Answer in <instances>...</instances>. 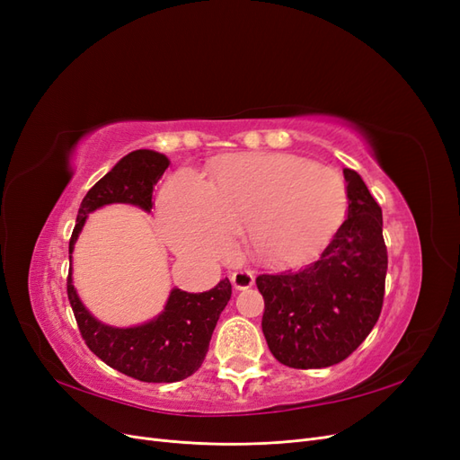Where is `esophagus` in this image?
Returning a JSON list of instances; mask_svg holds the SVG:
<instances>
[{
	"mask_svg": "<svg viewBox=\"0 0 460 460\" xmlns=\"http://www.w3.org/2000/svg\"><path fill=\"white\" fill-rule=\"evenodd\" d=\"M230 282L235 289H247L255 284V276L252 270H235L230 274Z\"/></svg>",
	"mask_w": 460,
	"mask_h": 460,
	"instance_id": "1",
	"label": "esophagus"
}]
</instances>
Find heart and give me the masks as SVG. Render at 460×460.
I'll use <instances>...</instances> for the list:
<instances>
[{
  "label": "heart",
  "instance_id": "1",
  "mask_svg": "<svg viewBox=\"0 0 460 460\" xmlns=\"http://www.w3.org/2000/svg\"><path fill=\"white\" fill-rule=\"evenodd\" d=\"M347 207L340 172L313 161L262 153L226 161L211 184L184 169L164 188L163 225L178 253L222 259L247 228L259 255L297 261L323 247Z\"/></svg>",
  "mask_w": 460,
  "mask_h": 460
}]
</instances>
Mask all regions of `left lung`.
I'll use <instances>...</instances> for the list:
<instances>
[{"instance_id":"1","label":"left lung","mask_w":460,"mask_h":460,"mask_svg":"<svg viewBox=\"0 0 460 460\" xmlns=\"http://www.w3.org/2000/svg\"><path fill=\"white\" fill-rule=\"evenodd\" d=\"M347 218L320 257L299 269L259 274L262 333L289 368H326L349 357L378 323L387 249L382 208L355 171L343 169Z\"/></svg>"}]
</instances>
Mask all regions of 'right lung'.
Wrapping results in <instances>:
<instances>
[{
    "mask_svg": "<svg viewBox=\"0 0 460 460\" xmlns=\"http://www.w3.org/2000/svg\"><path fill=\"white\" fill-rule=\"evenodd\" d=\"M169 169V159L151 149H136L122 157L82 199L76 226L68 242L73 253L86 217L109 203H130L151 211L153 188ZM66 296L82 340L105 365L140 382L171 384L196 372L208 351L213 330L232 296L228 278L203 294L172 289L164 311L149 323L134 328H113L95 320L76 296L71 270Z\"/></svg>",
    "mask_w": 460,
    "mask_h": 460,
    "instance_id": "obj_1",
    "label": "right lung"
}]
</instances>
